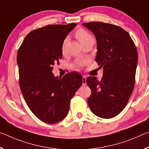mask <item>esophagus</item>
<instances>
[{"label": "esophagus", "instance_id": "obj_1", "mask_svg": "<svg viewBox=\"0 0 149 149\" xmlns=\"http://www.w3.org/2000/svg\"><path fill=\"white\" fill-rule=\"evenodd\" d=\"M86 77L85 76H83L82 77V85H86Z\"/></svg>", "mask_w": 149, "mask_h": 149}]
</instances>
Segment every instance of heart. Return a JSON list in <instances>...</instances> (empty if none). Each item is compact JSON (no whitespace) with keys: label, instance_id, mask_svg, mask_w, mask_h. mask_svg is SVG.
<instances>
[{"label":"heart","instance_id":"obj_1","mask_svg":"<svg viewBox=\"0 0 149 149\" xmlns=\"http://www.w3.org/2000/svg\"><path fill=\"white\" fill-rule=\"evenodd\" d=\"M76 35V37L78 39V40H79L82 45L83 44L84 42H85L86 41L91 39V38H93V36L91 35L90 33H88L87 31H85V30L82 29L78 30V31L76 32V35ZM67 38H65L63 41V45H62V51H63V52H65V45H66V43H67ZM83 65H84L83 61H77L74 62V64H73V67L76 68V69H80Z\"/></svg>","mask_w":149,"mask_h":149}]
</instances>
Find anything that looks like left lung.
<instances>
[{"mask_svg": "<svg viewBox=\"0 0 149 149\" xmlns=\"http://www.w3.org/2000/svg\"><path fill=\"white\" fill-rule=\"evenodd\" d=\"M95 35L97 53L95 61L103 68L98 81L88 77L86 84L91 90L88 104L98 117L117 116L127 105L135 83L138 53L129 34L116 25L101 22L82 23Z\"/></svg>", "mask_w": 149, "mask_h": 149, "instance_id": "8db88e82", "label": "left lung"}]
</instances>
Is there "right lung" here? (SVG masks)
<instances>
[{"label": "right lung", "mask_w": 149, "mask_h": 149, "mask_svg": "<svg viewBox=\"0 0 149 149\" xmlns=\"http://www.w3.org/2000/svg\"><path fill=\"white\" fill-rule=\"evenodd\" d=\"M76 23L49 24L26 36L17 53L19 85L29 108L48 124L63 120L70 102L82 84V76L69 72L55 77L53 65L63 58L62 45Z\"/></svg>", "instance_id": "add662e5"}]
</instances>
